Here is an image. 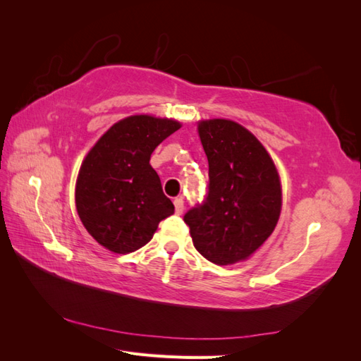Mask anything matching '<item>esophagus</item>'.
Listing matches in <instances>:
<instances>
[{"label":"esophagus","instance_id":"1","mask_svg":"<svg viewBox=\"0 0 361 361\" xmlns=\"http://www.w3.org/2000/svg\"><path fill=\"white\" fill-rule=\"evenodd\" d=\"M174 212H176L178 215H180L182 212H183V200L180 199V197H178V199H174Z\"/></svg>","mask_w":361,"mask_h":361}]
</instances>
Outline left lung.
Instances as JSON below:
<instances>
[{
	"label": "left lung",
	"mask_w": 361,
	"mask_h": 361,
	"mask_svg": "<svg viewBox=\"0 0 361 361\" xmlns=\"http://www.w3.org/2000/svg\"><path fill=\"white\" fill-rule=\"evenodd\" d=\"M199 135L209 183L183 221L203 257L231 265L255 253L274 231L281 209L279 173L259 140L232 120L200 122Z\"/></svg>",
	"instance_id": "left-lung-1"
}]
</instances>
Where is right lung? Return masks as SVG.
<instances>
[{
    "instance_id": "1",
    "label": "right lung",
    "mask_w": 361,
    "mask_h": 361,
    "mask_svg": "<svg viewBox=\"0 0 361 361\" xmlns=\"http://www.w3.org/2000/svg\"><path fill=\"white\" fill-rule=\"evenodd\" d=\"M179 128L169 118L130 116L108 129L85 157L76 180V211L105 248L120 255L141 248L174 212L149 161Z\"/></svg>"
}]
</instances>
